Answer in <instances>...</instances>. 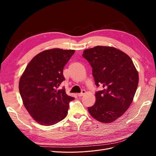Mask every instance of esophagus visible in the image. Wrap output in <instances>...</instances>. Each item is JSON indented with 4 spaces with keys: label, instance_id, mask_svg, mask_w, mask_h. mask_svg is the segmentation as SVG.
<instances>
[{
    "label": "esophagus",
    "instance_id": "1",
    "mask_svg": "<svg viewBox=\"0 0 156 156\" xmlns=\"http://www.w3.org/2000/svg\"><path fill=\"white\" fill-rule=\"evenodd\" d=\"M85 93H86V91L84 90H83L81 91V93L78 94V96H79V97L83 96L84 95V94H85Z\"/></svg>",
    "mask_w": 156,
    "mask_h": 156
}]
</instances>
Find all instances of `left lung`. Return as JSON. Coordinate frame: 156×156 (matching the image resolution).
Returning a JSON list of instances; mask_svg holds the SVG:
<instances>
[{
  "label": "left lung",
  "instance_id": "8db88e82",
  "mask_svg": "<svg viewBox=\"0 0 156 156\" xmlns=\"http://www.w3.org/2000/svg\"><path fill=\"white\" fill-rule=\"evenodd\" d=\"M92 68L96 85V103L88 107L92 117L103 123L119 119L133 101L139 83V75L129 56L112 47L96 46L83 51Z\"/></svg>",
  "mask_w": 156,
  "mask_h": 156
}]
</instances>
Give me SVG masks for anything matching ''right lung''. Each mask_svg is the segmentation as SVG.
I'll use <instances>...</instances> for the list:
<instances>
[{
  "label": "right lung",
  "instance_id": "1",
  "mask_svg": "<svg viewBox=\"0 0 156 156\" xmlns=\"http://www.w3.org/2000/svg\"><path fill=\"white\" fill-rule=\"evenodd\" d=\"M74 50L53 49L33 58L20 80L19 89L23 104L37 123L51 126L62 120L74 98L58 87L65 78L63 69Z\"/></svg>",
  "mask_w": 156,
  "mask_h": 156
}]
</instances>
